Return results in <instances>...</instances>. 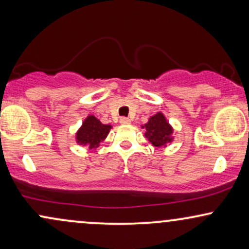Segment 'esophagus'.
<instances>
[{
  "label": "esophagus",
  "instance_id": "esophagus-1",
  "mask_svg": "<svg viewBox=\"0 0 249 249\" xmlns=\"http://www.w3.org/2000/svg\"><path fill=\"white\" fill-rule=\"evenodd\" d=\"M121 124H124V125H127V124H130V119L128 118H126V117H121Z\"/></svg>",
  "mask_w": 249,
  "mask_h": 249
}]
</instances>
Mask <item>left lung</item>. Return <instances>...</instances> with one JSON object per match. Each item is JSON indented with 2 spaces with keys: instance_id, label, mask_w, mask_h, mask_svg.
<instances>
[{
  "instance_id": "obj_1",
  "label": "left lung",
  "mask_w": 249,
  "mask_h": 249,
  "mask_svg": "<svg viewBox=\"0 0 249 249\" xmlns=\"http://www.w3.org/2000/svg\"><path fill=\"white\" fill-rule=\"evenodd\" d=\"M146 132H145V137L152 142L156 147H162L166 146L167 142L172 141V127L166 122L164 115L158 112L157 115L152 116L148 121L147 124H145Z\"/></svg>"
}]
</instances>
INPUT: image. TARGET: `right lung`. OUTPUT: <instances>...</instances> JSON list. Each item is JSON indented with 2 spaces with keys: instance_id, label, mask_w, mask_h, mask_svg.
<instances>
[{
  "instance_id": "right-lung-1",
  "label": "right lung",
  "mask_w": 249,
  "mask_h": 249,
  "mask_svg": "<svg viewBox=\"0 0 249 249\" xmlns=\"http://www.w3.org/2000/svg\"><path fill=\"white\" fill-rule=\"evenodd\" d=\"M110 128L111 125L102 124L95 116H89L76 134L77 142L89 148L98 147L99 142L107 138Z\"/></svg>"
}]
</instances>
